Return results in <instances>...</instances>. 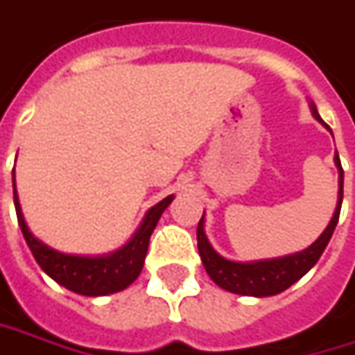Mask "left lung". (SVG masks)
I'll return each mask as SVG.
<instances>
[{"label":"left lung","mask_w":355,"mask_h":355,"mask_svg":"<svg viewBox=\"0 0 355 355\" xmlns=\"http://www.w3.org/2000/svg\"><path fill=\"white\" fill-rule=\"evenodd\" d=\"M310 111H312V115L318 123H322L330 131V127L322 121V116L318 115L314 103H310ZM334 162L338 166V187H340L334 216L326 226V230L318 236L316 242H312L308 248H304L300 252L280 256V258H268V260H254V262L228 260V258L218 254L212 248V244L208 242L207 232H205V214H202L198 228H196V240H198V254H200V260L205 264V270L210 276V280L216 286H220L223 290L232 292V294L256 296V298L280 294L294 282H298L302 276L320 260V256L326 250L331 234H334L338 218H340L342 196H344V171H342V162H340L338 153L334 157Z\"/></svg>","instance_id":"8db88e82"}]
</instances>
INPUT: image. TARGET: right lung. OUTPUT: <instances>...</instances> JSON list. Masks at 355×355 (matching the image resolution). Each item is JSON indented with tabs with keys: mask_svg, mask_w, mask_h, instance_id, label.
<instances>
[{
	"mask_svg": "<svg viewBox=\"0 0 355 355\" xmlns=\"http://www.w3.org/2000/svg\"><path fill=\"white\" fill-rule=\"evenodd\" d=\"M175 194L162 198L153 208H148L141 226L132 234L131 240L121 246L119 250L111 254L103 256H77L59 252L45 242H41L29 226L25 223L19 196L15 189V173H13V202H15V212H17V223L24 232V239L31 250L33 258L37 260L41 270L51 276L55 282L63 288H67L75 294L81 296H107L125 290L131 286L145 264V256L148 250V240L159 223L164 208L173 202Z\"/></svg>",
	"mask_w": 355,
	"mask_h": 355,
	"instance_id": "1",
	"label": "right lung"
}]
</instances>
